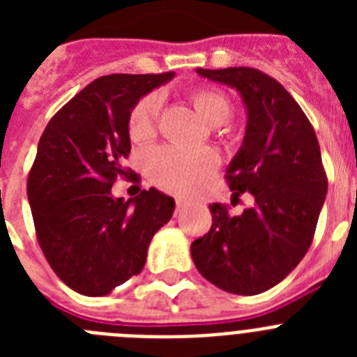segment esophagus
I'll list each match as a JSON object with an SVG mask.
<instances>
[{"mask_svg": "<svg viewBox=\"0 0 357 357\" xmlns=\"http://www.w3.org/2000/svg\"><path fill=\"white\" fill-rule=\"evenodd\" d=\"M184 207H185V202L181 200V198H176V202H175V211H176V213H181V211L184 209Z\"/></svg>", "mask_w": 357, "mask_h": 357, "instance_id": "obj_1", "label": "esophagus"}]
</instances>
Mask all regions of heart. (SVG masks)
<instances>
[{
    "label": "heart",
    "instance_id": "heart-1",
    "mask_svg": "<svg viewBox=\"0 0 357 357\" xmlns=\"http://www.w3.org/2000/svg\"><path fill=\"white\" fill-rule=\"evenodd\" d=\"M195 107L213 127H222L234 114V103L218 89H197L191 93ZM160 114V96L146 94L135 103L128 116V135L132 141L153 137ZM220 166V159L209 148L159 146L144 155V169L150 181L169 193L188 195L200 188Z\"/></svg>",
    "mask_w": 357,
    "mask_h": 357
}]
</instances>
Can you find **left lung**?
<instances>
[{
    "label": "left lung",
    "instance_id": "1",
    "mask_svg": "<svg viewBox=\"0 0 357 357\" xmlns=\"http://www.w3.org/2000/svg\"><path fill=\"white\" fill-rule=\"evenodd\" d=\"M236 87L247 105L243 146L225 173L234 198L254 206L239 216L213 204V225L191 243L198 272L223 291L257 295L273 288L311 247L327 193V175L313 125L291 94L254 68L197 69Z\"/></svg>",
    "mask_w": 357,
    "mask_h": 357
}]
</instances>
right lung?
<instances>
[{
  "instance_id": "add662e5",
  "label": "right lung",
  "mask_w": 357,
  "mask_h": 357,
  "mask_svg": "<svg viewBox=\"0 0 357 357\" xmlns=\"http://www.w3.org/2000/svg\"><path fill=\"white\" fill-rule=\"evenodd\" d=\"M173 75L96 78L40 135L26 184L37 241L59 279L82 295H107L137 275L151 238L175 209L173 198L153 188L128 202L110 193L118 176H134L123 166L132 109Z\"/></svg>"
}]
</instances>
